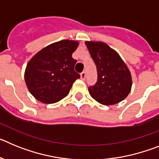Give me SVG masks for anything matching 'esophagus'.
Returning a JSON list of instances; mask_svg holds the SVG:
<instances>
[{
    "label": "esophagus",
    "instance_id": "esophagus-1",
    "mask_svg": "<svg viewBox=\"0 0 159 159\" xmlns=\"http://www.w3.org/2000/svg\"><path fill=\"white\" fill-rule=\"evenodd\" d=\"M85 77H86V72L85 71H83V72L80 73V79L81 80H84V79H85Z\"/></svg>",
    "mask_w": 159,
    "mask_h": 159
}]
</instances>
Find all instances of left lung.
Instances as JSON below:
<instances>
[{"instance_id":"1","label":"left lung","mask_w":159,"mask_h":159,"mask_svg":"<svg viewBox=\"0 0 159 159\" xmlns=\"http://www.w3.org/2000/svg\"><path fill=\"white\" fill-rule=\"evenodd\" d=\"M91 57L96 65L98 80L88 91L102 105H113L127 98L132 86L128 67L118 52L103 42L86 41Z\"/></svg>"}]
</instances>
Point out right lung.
<instances>
[{
    "instance_id": "right-lung-1",
    "label": "right lung",
    "mask_w": 159,
    "mask_h": 159,
    "mask_svg": "<svg viewBox=\"0 0 159 159\" xmlns=\"http://www.w3.org/2000/svg\"><path fill=\"white\" fill-rule=\"evenodd\" d=\"M79 42L64 40L38 52L28 63L25 80L29 92L43 103H54L67 96L80 75L74 71L72 58Z\"/></svg>"
}]
</instances>
